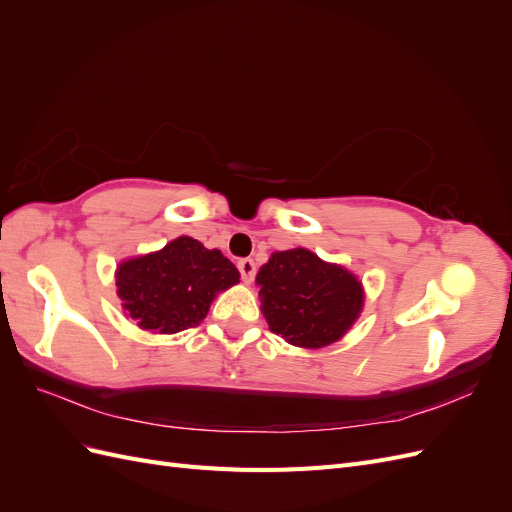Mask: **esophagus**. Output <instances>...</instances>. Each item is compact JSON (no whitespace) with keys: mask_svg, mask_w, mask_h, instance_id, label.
I'll use <instances>...</instances> for the list:
<instances>
[{"mask_svg":"<svg viewBox=\"0 0 512 512\" xmlns=\"http://www.w3.org/2000/svg\"><path fill=\"white\" fill-rule=\"evenodd\" d=\"M237 267H239L243 282L250 284L254 280V275H256V262L252 258H243V260L237 262Z\"/></svg>","mask_w":512,"mask_h":512,"instance_id":"esophagus-1","label":"esophagus"}]
</instances>
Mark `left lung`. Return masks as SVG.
<instances>
[{
  "instance_id": "left-lung-1",
  "label": "left lung",
  "mask_w": 512,
  "mask_h": 512,
  "mask_svg": "<svg viewBox=\"0 0 512 512\" xmlns=\"http://www.w3.org/2000/svg\"><path fill=\"white\" fill-rule=\"evenodd\" d=\"M262 316L269 329L299 348L339 342L359 320L365 290L346 267L305 247L273 252L256 275Z\"/></svg>"
}]
</instances>
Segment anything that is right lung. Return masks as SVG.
<instances>
[{
    "label": "right lung",
    "instance_id": "right-lung-1",
    "mask_svg": "<svg viewBox=\"0 0 512 512\" xmlns=\"http://www.w3.org/2000/svg\"><path fill=\"white\" fill-rule=\"evenodd\" d=\"M239 277L220 250L177 237L158 252L121 260L115 286L123 314L136 327L173 335L203 322L213 299L239 284Z\"/></svg>",
    "mask_w": 512,
    "mask_h": 512
}]
</instances>
